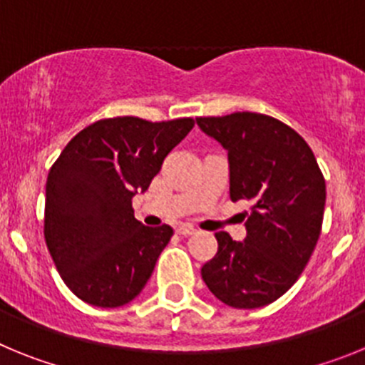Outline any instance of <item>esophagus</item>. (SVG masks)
I'll return each instance as SVG.
<instances>
[{
	"mask_svg": "<svg viewBox=\"0 0 365 365\" xmlns=\"http://www.w3.org/2000/svg\"><path fill=\"white\" fill-rule=\"evenodd\" d=\"M177 234L179 235H193V234H197V230L193 227H190V225H182V227L177 228Z\"/></svg>",
	"mask_w": 365,
	"mask_h": 365,
	"instance_id": "1",
	"label": "esophagus"
}]
</instances>
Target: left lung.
Instances as JSON below:
<instances>
[{"mask_svg": "<svg viewBox=\"0 0 365 365\" xmlns=\"http://www.w3.org/2000/svg\"><path fill=\"white\" fill-rule=\"evenodd\" d=\"M197 125L228 151L232 201H252L245 241L217 232V254L201 276L230 307L269 305L294 285L318 243L324 173L309 144L269 115L199 117Z\"/></svg>", "mask_w": 365, "mask_h": 365, "instance_id": "left-lung-1", "label": "left lung"}]
</instances>
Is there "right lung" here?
I'll return each instance as SVG.
<instances>
[{"label":"right lung","instance_id":"add662e5","mask_svg":"<svg viewBox=\"0 0 365 365\" xmlns=\"http://www.w3.org/2000/svg\"><path fill=\"white\" fill-rule=\"evenodd\" d=\"M193 118L96 120L74 135L45 185L43 235L58 272L96 307H120L140 294L173 228L144 227L131 199L146 192Z\"/></svg>","mask_w":365,"mask_h":365}]
</instances>
